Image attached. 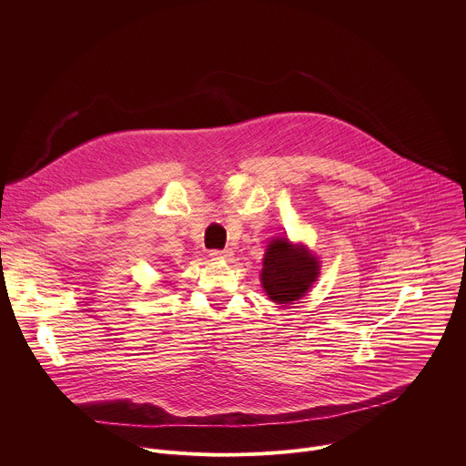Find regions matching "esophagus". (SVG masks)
Here are the masks:
<instances>
[{"instance_id": "1", "label": "esophagus", "mask_w": 466, "mask_h": 466, "mask_svg": "<svg viewBox=\"0 0 466 466\" xmlns=\"http://www.w3.org/2000/svg\"><path fill=\"white\" fill-rule=\"evenodd\" d=\"M210 258L212 259H230L232 258V250H228V248H225V250L214 248V250H210Z\"/></svg>"}]
</instances>
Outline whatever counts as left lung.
<instances>
[{"label":"left lung","mask_w":466,"mask_h":466,"mask_svg":"<svg viewBox=\"0 0 466 466\" xmlns=\"http://www.w3.org/2000/svg\"><path fill=\"white\" fill-rule=\"evenodd\" d=\"M319 275V261L304 247L291 245L288 238L269 243L263 258L261 286L279 304L300 299Z\"/></svg>","instance_id":"obj_1"}]
</instances>
